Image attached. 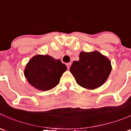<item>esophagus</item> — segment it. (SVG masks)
<instances>
[{
    "mask_svg": "<svg viewBox=\"0 0 131 131\" xmlns=\"http://www.w3.org/2000/svg\"><path fill=\"white\" fill-rule=\"evenodd\" d=\"M71 63H67V68H68V69H69V68H70V66H71Z\"/></svg>",
    "mask_w": 131,
    "mask_h": 131,
    "instance_id": "obj_1",
    "label": "esophagus"
}]
</instances>
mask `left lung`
<instances>
[{"label": "left lung", "mask_w": 131, "mask_h": 131, "mask_svg": "<svg viewBox=\"0 0 131 131\" xmlns=\"http://www.w3.org/2000/svg\"><path fill=\"white\" fill-rule=\"evenodd\" d=\"M79 58L70 68L77 83L87 89H95L104 84L112 70L109 60L98 51L81 52Z\"/></svg>", "instance_id": "1"}]
</instances>
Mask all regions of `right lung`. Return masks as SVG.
Returning <instances> with one entry per match:
<instances>
[{"label": "right lung", "instance_id": "add662e5", "mask_svg": "<svg viewBox=\"0 0 131 131\" xmlns=\"http://www.w3.org/2000/svg\"><path fill=\"white\" fill-rule=\"evenodd\" d=\"M67 66L60 60L49 55H36L29 61L24 71L27 80L38 90L46 91L54 88L60 82Z\"/></svg>", "mask_w": 131, "mask_h": 131}]
</instances>
